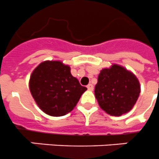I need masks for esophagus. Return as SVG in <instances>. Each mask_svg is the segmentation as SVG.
Listing matches in <instances>:
<instances>
[{
  "label": "esophagus",
  "instance_id": "34e87169",
  "mask_svg": "<svg viewBox=\"0 0 159 159\" xmlns=\"http://www.w3.org/2000/svg\"><path fill=\"white\" fill-rule=\"evenodd\" d=\"M86 87H87L89 91H93V89H94V86H93L92 84H88Z\"/></svg>",
  "mask_w": 159,
  "mask_h": 159
}]
</instances>
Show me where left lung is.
<instances>
[{"label":"left lung","mask_w":159,"mask_h":159,"mask_svg":"<svg viewBox=\"0 0 159 159\" xmlns=\"http://www.w3.org/2000/svg\"><path fill=\"white\" fill-rule=\"evenodd\" d=\"M140 93L133 73L117 64L102 69L95 87L99 105L112 116H121L132 109Z\"/></svg>","instance_id":"8db88e82"}]
</instances>
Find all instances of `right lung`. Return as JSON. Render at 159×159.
I'll return each mask as SVG.
<instances>
[{
  "label": "right lung",
  "instance_id": "1",
  "mask_svg": "<svg viewBox=\"0 0 159 159\" xmlns=\"http://www.w3.org/2000/svg\"><path fill=\"white\" fill-rule=\"evenodd\" d=\"M30 92L44 113L54 117L73 110L86 87L73 77L70 68L60 61H45L32 73Z\"/></svg>",
  "mask_w": 159,
  "mask_h": 159
}]
</instances>
